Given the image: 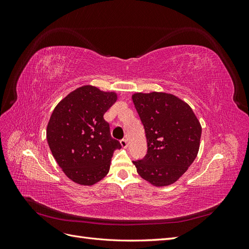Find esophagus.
<instances>
[{"label": "esophagus", "mask_w": 249, "mask_h": 249, "mask_svg": "<svg viewBox=\"0 0 249 249\" xmlns=\"http://www.w3.org/2000/svg\"><path fill=\"white\" fill-rule=\"evenodd\" d=\"M120 144H122V146L124 148H125L127 146V140L126 139H122V140H120Z\"/></svg>", "instance_id": "obj_1"}]
</instances>
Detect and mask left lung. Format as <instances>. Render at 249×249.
I'll return each mask as SVG.
<instances>
[{
	"label": "left lung",
	"instance_id": "obj_1",
	"mask_svg": "<svg viewBox=\"0 0 249 249\" xmlns=\"http://www.w3.org/2000/svg\"><path fill=\"white\" fill-rule=\"evenodd\" d=\"M132 99L147 141L144 158L133 161L138 175L157 187L173 184L197 156L198 119L189 105L169 93H135Z\"/></svg>",
	"mask_w": 249,
	"mask_h": 249
}]
</instances>
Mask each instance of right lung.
Segmentation results:
<instances>
[{
    "mask_svg": "<svg viewBox=\"0 0 249 249\" xmlns=\"http://www.w3.org/2000/svg\"><path fill=\"white\" fill-rule=\"evenodd\" d=\"M117 100L114 92L94 86L73 90L53 111L47 139L56 162L74 183L91 186L107 176L115 149L104 114Z\"/></svg>",
    "mask_w": 249,
    "mask_h": 249,
    "instance_id": "1",
    "label": "right lung"
}]
</instances>
